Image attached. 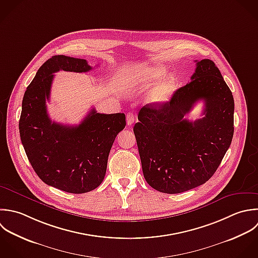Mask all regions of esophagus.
Wrapping results in <instances>:
<instances>
[{"instance_id":"1","label":"esophagus","mask_w":258,"mask_h":258,"mask_svg":"<svg viewBox=\"0 0 258 258\" xmlns=\"http://www.w3.org/2000/svg\"><path fill=\"white\" fill-rule=\"evenodd\" d=\"M134 121H135L134 113L133 112H128L126 114V123H127V125H132L134 123Z\"/></svg>"}]
</instances>
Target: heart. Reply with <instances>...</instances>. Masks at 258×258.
I'll list each match as a JSON object with an SVG mask.
<instances>
[{
	"label": "heart",
	"instance_id": "obj_1",
	"mask_svg": "<svg viewBox=\"0 0 258 258\" xmlns=\"http://www.w3.org/2000/svg\"><path fill=\"white\" fill-rule=\"evenodd\" d=\"M167 74V70L165 67L156 65L148 68H144L138 74V78L140 82L144 85L153 84L162 78H164ZM176 89L175 79L170 76L163 80L160 84H158L149 94V101L154 104H162L167 102L171 96L173 95Z\"/></svg>",
	"mask_w": 258,
	"mask_h": 258
}]
</instances>
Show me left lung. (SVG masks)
<instances>
[{
	"instance_id": "obj_1",
	"label": "left lung",
	"mask_w": 258,
	"mask_h": 258,
	"mask_svg": "<svg viewBox=\"0 0 258 258\" xmlns=\"http://www.w3.org/2000/svg\"><path fill=\"white\" fill-rule=\"evenodd\" d=\"M199 100L202 119L184 118ZM134 126L144 177L155 190L178 194L206 183L229 149L234 133V99L212 60L196 61L191 81L168 102L147 104Z\"/></svg>"
}]
</instances>
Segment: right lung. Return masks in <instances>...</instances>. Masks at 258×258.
I'll list each match as a JSON object with an SVG mask.
<instances>
[{
	"mask_svg": "<svg viewBox=\"0 0 258 258\" xmlns=\"http://www.w3.org/2000/svg\"><path fill=\"white\" fill-rule=\"evenodd\" d=\"M85 59L55 55L37 71L27 87L19 121L21 142L38 177L47 185L73 194L97 188L104 179L107 159L124 113L104 114L92 108L78 125L52 121L46 100L55 72H87Z\"/></svg>",
	"mask_w": 258,
	"mask_h": 258,
	"instance_id": "right-lung-1",
	"label": "right lung"
}]
</instances>
